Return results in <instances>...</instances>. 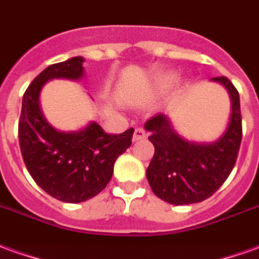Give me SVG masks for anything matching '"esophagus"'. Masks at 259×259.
I'll return each mask as SVG.
<instances>
[{
  "mask_svg": "<svg viewBox=\"0 0 259 259\" xmlns=\"http://www.w3.org/2000/svg\"><path fill=\"white\" fill-rule=\"evenodd\" d=\"M146 138V134L143 131L142 128H137L135 131H134V137H132V141L134 142H138V141H142Z\"/></svg>",
  "mask_w": 259,
  "mask_h": 259,
  "instance_id": "34e87169",
  "label": "esophagus"
}]
</instances>
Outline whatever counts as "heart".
<instances>
[{"label": "heart", "mask_w": 259, "mask_h": 259, "mask_svg": "<svg viewBox=\"0 0 259 259\" xmlns=\"http://www.w3.org/2000/svg\"><path fill=\"white\" fill-rule=\"evenodd\" d=\"M177 82H178V75L175 73L160 75L153 84V91H154V94H165V92L172 90Z\"/></svg>", "instance_id": "b5f03b06"}]
</instances>
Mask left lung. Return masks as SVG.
I'll use <instances>...</instances> for the list:
<instances>
[{"label":"left lung","instance_id":"1","mask_svg":"<svg viewBox=\"0 0 259 259\" xmlns=\"http://www.w3.org/2000/svg\"><path fill=\"white\" fill-rule=\"evenodd\" d=\"M211 81L225 87L230 99L229 121L212 142H194L175 131L167 114H156L145 122L154 156L146 169L153 193L174 205L194 204L208 199L229 177L241 142L240 98L226 77Z\"/></svg>","mask_w":259,"mask_h":259}]
</instances>
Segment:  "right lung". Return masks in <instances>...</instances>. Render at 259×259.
<instances>
[{"label":"right lung","mask_w":259,"mask_h":259,"mask_svg":"<svg viewBox=\"0 0 259 259\" xmlns=\"http://www.w3.org/2000/svg\"><path fill=\"white\" fill-rule=\"evenodd\" d=\"M84 58L48 66L29 88L22 102L19 143L24 164L39 188L65 203H82L106 188L117 157L131 146L134 128L110 135L95 121L77 131H59L44 117L39 96L55 78H84Z\"/></svg>","instance_id":"1"}]
</instances>
